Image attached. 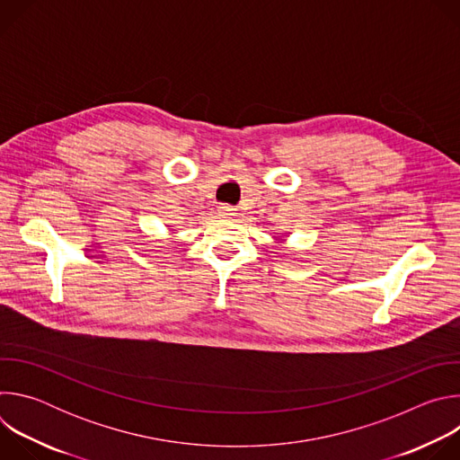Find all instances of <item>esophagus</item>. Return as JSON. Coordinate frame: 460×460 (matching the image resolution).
<instances>
[{
  "label": "esophagus",
  "instance_id": "1",
  "mask_svg": "<svg viewBox=\"0 0 460 460\" xmlns=\"http://www.w3.org/2000/svg\"><path fill=\"white\" fill-rule=\"evenodd\" d=\"M218 215H220L222 218H231V217L236 215V209L231 208V206H220V208H218Z\"/></svg>",
  "mask_w": 460,
  "mask_h": 460
}]
</instances>
